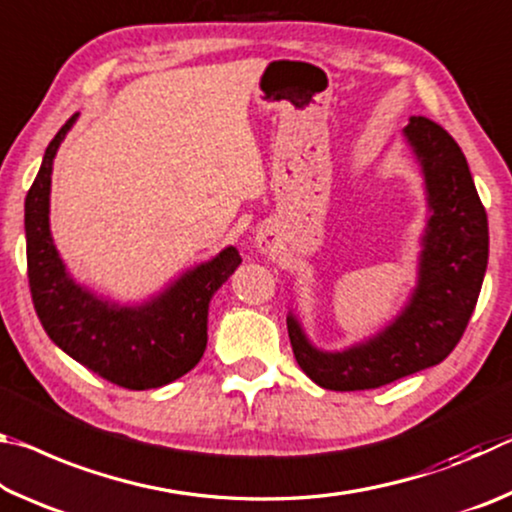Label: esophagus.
<instances>
[{"mask_svg":"<svg viewBox=\"0 0 512 512\" xmlns=\"http://www.w3.org/2000/svg\"><path fill=\"white\" fill-rule=\"evenodd\" d=\"M255 246H257L259 253H264V255L273 253V250L277 248V237L273 235V230H268V228L259 230V235L255 239Z\"/></svg>","mask_w":512,"mask_h":512,"instance_id":"esophagus-1","label":"esophagus"}]
</instances>
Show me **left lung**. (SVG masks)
Instances as JSON below:
<instances>
[{
  "mask_svg": "<svg viewBox=\"0 0 512 512\" xmlns=\"http://www.w3.org/2000/svg\"><path fill=\"white\" fill-rule=\"evenodd\" d=\"M402 137L420 167L427 201L415 284L402 309L375 334L341 350L318 348L296 309L287 314L298 366L329 391H368L438 366L461 341L479 300L488 216L461 146L424 117H411Z\"/></svg>",
  "mask_w": 512,
  "mask_h": 512,
  "instance_id": "obj_1",
  "label": "left lung"
}]
</instances>
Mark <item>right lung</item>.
Wrapping results in <instances>:
<instances>
[{
  "label": "right lung",
  "mask_w": 512,
  "mask_h": 512,
  "mask_svg": "<svg viewBox=\"0 0 512 512\" xmlns=\"http://www.w3.org/2000/svg\"><path fill=\"white\" fill-rule=\"evenodd\" d=\"M79 112L49 142L24 201L29 287L51 341L112 384L149 391L187 375L207 348V314L214 293L241 264L225 246L142 302H119L76 282L51 237L49 196L54 158Z\"/></svg>",
  "instance_id": "1"
}]
</instances>
